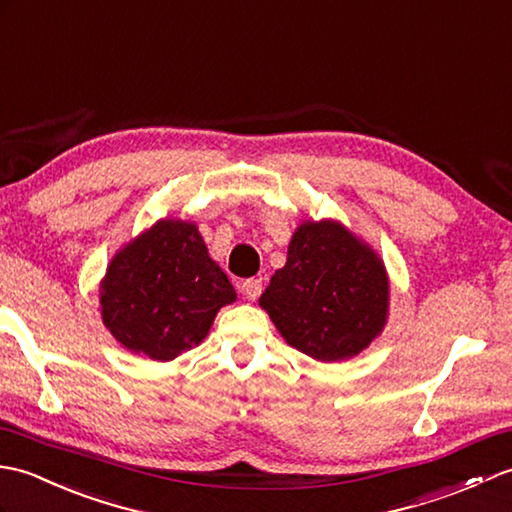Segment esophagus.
Returning a JSON list of instances; mask_svg holds the SVG:
<instances>
[{
  "label": "esophagus",
  "mask_w": 512,
  "mask_h": 512,
  "mask_svg": "<svg viewBox=\"0 0 512 512\" xmlns=\"http://www.w3.org/2000/svg\"><path fill=\"white\" fill-rule=\"evenodd\" d=\"M241 291L247 300H256L263 293V280L260 278H247L241 282Z\"/></svg>",
  "instance_id": "esophagus-1"
}]
</instances>
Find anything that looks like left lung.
Here are the masks:
<instances>
[{
	"label": "left lung",
	"instance_id": "8db88e82",
	"mask_svg": "<svg viewBox=\"0 0 512 512\" xmlns=\"http://www.w3.org/2000/svg\"><path fill=\"white\" fill-rule=\"evenodd\" d=\"M390 282L370 245L337 221H304L260 295L287 344L317 361L359 355L388 320Z\"/></svg>",
	"mask_w": 512,
	"mask_h": 512
}]
</instances>
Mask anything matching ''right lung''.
I'll return each instance as SVG.
<instances>
[{
	"mask_svg": "<svg viewBox=\"0 0 512 512\" xmlns=\"http://www.w3.org/2000/svg\"><path fill=\"white\" fill-rule=\"evenodd\" d=\"M234 300L197 225L179 219L157 221L124 245L100 282L102 322L124 348L153 361L199 346Z\"/></svg>",
	"mask_w": 512,
	"mask_h": 512,
	"instance_id": "obj_1",
	"label": "right lung"
}]
</instances>
